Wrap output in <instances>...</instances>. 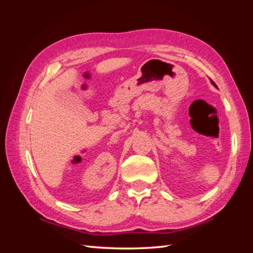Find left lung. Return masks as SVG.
Listing matches in <instances>:
<instances>
[{
  "label": "left lung",
  "mask_w": 253,
  "mask_h": 253,
  "mask_svg": "<svg viewBox=\"0 0 253 253\" xmlns=\"http://www.w3.org/2000/svg\"><path fill=\"white\" fill-rule=\"evenodd\" d=\"M211 82H212V84H213V85H214V86H215V87H216V85H215V83H214V82H213V81H212V80H211Z\"/></svg>",
  "instance_id": "8db88e82"
}]
</instances>
